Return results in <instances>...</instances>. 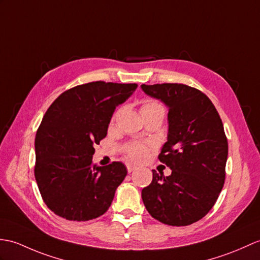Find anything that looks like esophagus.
<instances>
[{"label": "esophagus", "instance_id": "1", "mask_svg": "<svg viewBox=\"0 0 260 260\" xmlns=\"http://www.w3.org/2000/svg\"><path fill=\"white\" fill-rule=\"evenodd\" d=\"M126 168H127L128 173H132L133 171H135L137 167L135 165H133V164H126Z\"/></svg>", "mask_w": 260, "mask_h": 260}]
</instances>
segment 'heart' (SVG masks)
<instances>
[{
  "instance_id": "b5f03b06",
  "label": "heart",
  "mask_w": 260,
  "mask_h": 260,
  "mask_svg": "<svg viewBox=\"0 0 260 260\" xmlns=\"http://www.w3.org/2000/svg\"><path fill=\"white\" fill-rule=\"evenodd\" d=\"M156 108H162V106L159 104V103L152 100L144 101L142 104V112L156 110ZM126 153H127L129 158L140 161L147 157V155L149 153V147L147 145L142 144V143H133L129 145V146L126 147Z\"/></svg>"
}]
</instances>
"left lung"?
Here are the masks:
<instances>
[{"label":"left lung","instance_id":"1","mask_svg":"<svg viewBox=\"0 0 260 260\" xmlns=\"http://www.w3.org/2000/svg\"><path fill=\"white\" fill-rule=\"evenodd\" d=\"M147 95L168 107V136L158 159L170 176L153 171L142 190L153 218L170 226H187L213 208L226 176L228 143L216 107L201 90L185 84L145 85Z\"/></svg>","mask_w":260,"mask_h":260}]
</instances>
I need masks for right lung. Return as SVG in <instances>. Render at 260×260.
Wrapping results in <instances>:
<instances>
[{
    "instance_id": "right-lung-1",
    "label": "right lung",
    "mask_w": 260,
    "mask_h": 260,
    "mask_svg": "<svg viewBox=\"0 0 260 260\" xmlns=\"http://www.w3.org/2000/svg\"><path fill=\"white\" fill-rule=\"evenodd\" d=\"M136 88L137 84L90 82L65 90L48 107L35 136L34 175L54 214L86 221L107 212L127 171L120 161L94 165V145L106 136L116 106Z\"/></svg>"
}]
</instances>
